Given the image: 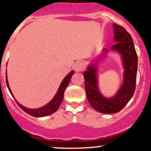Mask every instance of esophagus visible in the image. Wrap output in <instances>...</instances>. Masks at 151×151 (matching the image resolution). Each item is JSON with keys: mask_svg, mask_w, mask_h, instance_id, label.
I'll use <instances>...</instances> for the list:
<instances>
[{"mask_svg": "<svg viewBox=\"0 0 151 151\" xmlns=\"http://www.w3.org/2000/svg\"><path fill=\"white\" fill-rule=\"evenodd\" d=\"M85 64L83 62H78L75 64L74 69L76 71H83L85 69Z\"/></svg>", "mask_w": 151, "mask_h": 151, "instance_id": "34e87169", "label": "esophagus"}]
</instances>
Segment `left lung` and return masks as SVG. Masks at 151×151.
<instances>
[{
    "label": "left lung",
    "instance_id": "1",
    "mask_svg": "<svg viewBox=\"0 0 151 151\" xmlns=\"http://www.w3.org/2000/svg\"><path fill=\"white\" fill-rule=\"evenodd\" d=\"M114 40L116 44L110 49L118 51L123 58L124 66L123 84L113 98L106 99L101 96L97 85L96 68L93 65L83 72L85 92L90 104L98 112L105 114L120 112L133 96L136 88L137 55L131 35L124 28L113 24ZM104 51H107L105 49Z\"/></svg>",
    "mask_w": 151,
    "mask_h": 151
}]
</instances>
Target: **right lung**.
Returning <instances> with one entry per match:
<instances>
[{"instance_id":"obj_1","label":"right lung","mask_w":151,"mask_h":151,"mask_svg":"<svg viewBox=\"0 0 151 151\" xmlns=\"http://www.w3.org/2000/svg\"><path fill=\"white\" fill-rule=\"evenodd\" d=\"M74 71H71V72H70L69 74H68V75L63 79L61 84H60V87H59L58 91L57 93H56V95L55 96L54 98L52 99V100L49 104L45 105V106H43V107L39 108V109H28V108L25 107V106H23L20 104H19L17 101L16 102L17 103L18 106H19L22 110L25 111L26 113H28L29 115H32V116L33 117H38V118H39V117H45V116H47V115H51V114H52L53 112H55V111L58 110V107L60 106V104H61L63 99V93H64L65 89H66V87L68 86V83H69L70 80H71V76L74 74ZM6 84H7V87H8L9 88V91L11 94L12 95V92H11V90L9 88V86L7 79H6Z\"/></svg>"}]
</instances>
